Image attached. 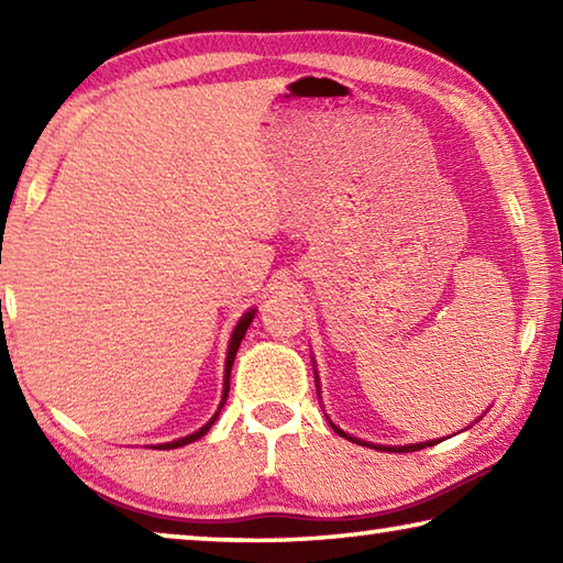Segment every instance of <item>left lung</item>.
I'll use <instances>...</instances> for the list:
<instances>
[{
    "instance_id": "obj_1",
    "label": "left lung",
    "mask_w": 563,
    "mask_h": 563,
    "mask_svg": "<svg viewBox=\"0 0 563 563\" xmlns=\"http://www.w3.org/2000/svg\"><path fill=\"white\" fill-rule=\"evenodd\" d=\"M332 430H335L340 437H347L350 442H357V444L373 446V444H367V442H360V440H355V437H350V434H345V432H340L335 424H332ZM432 444H437V442H419V444H407V446H375V450H379V452H417V450H424V446H432Z\"/></svg>"
}]
</instances>
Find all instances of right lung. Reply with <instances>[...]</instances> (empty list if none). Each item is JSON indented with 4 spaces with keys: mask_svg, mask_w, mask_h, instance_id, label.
Returning <instances> with one entry per match:
<instances>
[{
    "mask_svg": "<svg viewBox=\"0 0 563 563\" xmlns=\"http://www.w3.org/2000/svg\"><path fill=\"white\" fill-rule=\"evenodd\" d=\"M253 316H255V310L245 312V316L241 318V322H238L235 330H233L231 345H228V357H225V379H223V402H225V397H228V387H231V367H233L235 352H238V347H241V340H243V335H245L247 325H251ZM216 417H218V415H216ZM216 417H213L211 422H208L206 427H201V430H198V432H194V434L184 437V440H176V442H168V444H158V446H161V450H176V446H184V444H188V442H196V440H201V437H203L208 430H211V424L216 422Z\"/></svg>",
    "mask_w": 563,
    "mask_h": 563,
    "instance_id": "obj_1",
    "label": "right lung"
}]
</instances>
